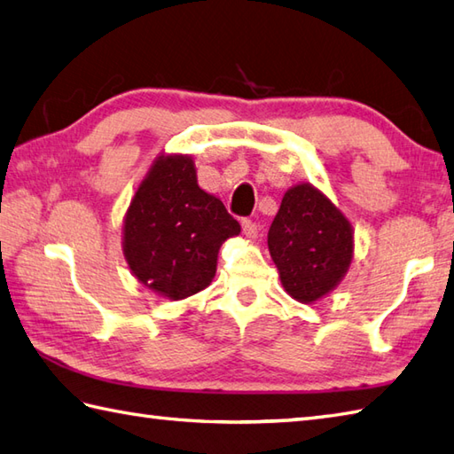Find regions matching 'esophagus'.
<instances>
[{"label":"esophagus","mask_w":454,"mask_h":454,"mask_svg":"<svg viewBox=\"0 0 454 454\" xmlns=\"http://www.w3.org/2000/svg\"><path fill=\"white\" fill-rule=\"evenodd\" d=\"M242 230H244L246 238H255V236H257V224H255L254 220L244 218V220H242Z\"/></svg>","instance_id":"1"}]
</instances>
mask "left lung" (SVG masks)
<instances>
[{"mask_svg":"<svg viewBox=\"0 0 454 454\" xmlns=\"http://www.w3.org/2000/svg\"><path fill=\"white\" fill-rule=\"evenodd\" d=\"M267 246L285 291L298 302L312 304L349 271L353 226L320 189L298 183L285 192Z\"/></svg>","mask_w":454,"mask_h":454,"instance_id":"left-lung-1","label":"left lung"}]
</instances>
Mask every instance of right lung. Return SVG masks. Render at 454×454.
<instances>
[{
	"label": "right lung",
	"instance_id": "1",
	"mask_svg": "<svg viewBox=\"0 0 454 454\" xmlns=\"http://www.w3.org/2000/svg\"><path fill=\"white\" fill-rule=\"evenodd\" d=\"M239 230L222 200L199 187L191 156L160 153L124 215L122 254L138 283L183 301L212 283L220 246Z\"/></svg>",
	"mask_w": 454,
	"mask_h": 454
}]
</instances>
